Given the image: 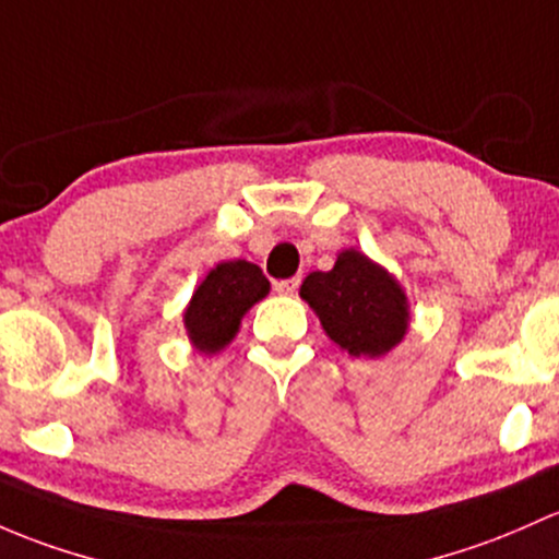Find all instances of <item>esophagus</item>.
Segmentation results:
<instances>
[{
  "mask_svg": "<svg viewBox=\"0 0 559 559\" xmlns=\"http://www.w3.org/2000/svg\"><path fill=\"white\" fill-rule=\"evenodd\" d=\"M297 289H299V275H295V278L275 281V292H278V295L292 297V295H297Z\"/></svg>",
  "mask_w": 559,
  "mask_h": 559,
  "instance_id": "esophagus-1",
  "label": "esophagus"
}]
</instances>
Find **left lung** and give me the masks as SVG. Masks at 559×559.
<instances>
[{"mask_svg": "<svg viewBox=\"0 0 559 559\" xmlns=\"http://www.w3.org/2000/svg\"><path fill=\"white\" fill-rule=\"evenodd\" d=\"M299 297L316 310L329 340L350 356H385L407 334L404 289L385 267L356 249L340 251L326 273H310Z\"/></svg>", "mask_w": 559, "mask_h": 559, "instance_id": "1", "label": "left lung"}]
</instances>
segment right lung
Listing matches in <instances>:
<instances>
[{
	"instance_id": "1",
	"label": "right lung",
	"mask_w": 559,
	"mask_h": 559,
	"mask_svg": "<svg viewBox=\"0 0 559 559\" xmlns=\"http://www.w3.org/2000/svg\"><path fill=\"white\" fill-rule=\"evenodd\" d=\"M270 281L254 262H219L185 310V329L201 354H216L238 334L246 310L267 297Z\"/></svg>"
}]
</instances>
